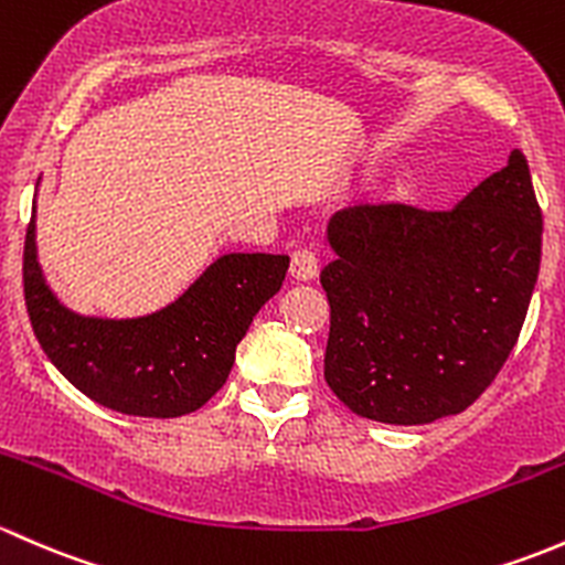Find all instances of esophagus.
<instances>
[{"instance_id": "obj_1", "label": "esophagus", "mask_w": 565, "mask_h": 565, "mask_svg": "<svg viewBox=\"0 0 565 565\" xmlns=\"http://www.w3.org/2000/svg\"><path fill=\"white\" fill-rule=\"evenodd\" d=\"M290 277L296 282H312L318 277V258L312 249H299L290 258Z\"/></svg>"}]
</instances>
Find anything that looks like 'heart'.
<instances>
[{"mask_svg":"<svg viewBox=\"0 0 565 565\" xmlns=\"http://www.w3.org/2000/svg\"><path fill=\"white\" fill-rule=\"evenodd\" d=\"M411 195H413L411 179L408 177H397L392 184H388L386 195H383V198H386V203H405Z\"/></svg>","mask_w":565,"mask_h":565,"instance_id":"obj_1","label":"heart"}]
</instances>
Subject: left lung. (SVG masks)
<instances>
[{
  "instance_id": "left-lung-1",
  "label": "left lung",
  "mask_w": 565,
  "mask_h": 565,
  "mask_svg": "<svg viewBox=\"0 0 565 565\" xmlns=\"http://www.w3.org/2000/svg\"><path fill=\"white\" fill-rule=\"evenodd\" d=\"M323 375L356 416L429 424L479 399L516 345L542 264L520 149L451 212L342 209L326 228Z\"/></svg>"
}]
</instances>
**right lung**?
I'll return each mask as SVG.
<instances>
[{"instance_id":"right-lung-1","label":"right lung","mask_w":565,"mask_h":565,"mask_svg":"<svg viewBox=\"0 0 565 565\" xmlns=\"http://www.w3.org/2000/svg\"><path fill=\"white\" fill-rule=\"evenodd\" d=\"M34 214L38 203L23 242V299L34 337L78 392L127 416L173 418L206 405L228 381L236 345L288 271V255L225 253L149 316H81L45 280Z\"/></svg>"}]
</instances>
